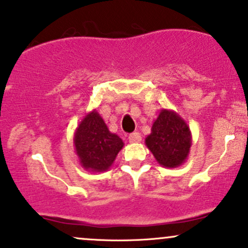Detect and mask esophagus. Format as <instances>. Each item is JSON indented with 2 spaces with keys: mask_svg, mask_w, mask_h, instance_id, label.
<instances>
[{
  "mask_svg": "<svg viewBox=\"0 0 248 248\" xmlns=\"http://www.w3.org/2000/svg\"><path fill=\"white\" fill-rule=\"evenodd\" d=\"M129 142H133V144H134V142H140L141 141V135H140V133H138V132H135V133H132L131 135H129Z\"/></svg>",
  "mask_w": 248,
  "mask_h": 248,
  "instance_id": "obj_1",
  "label": "esophagus"
}]
</instances>
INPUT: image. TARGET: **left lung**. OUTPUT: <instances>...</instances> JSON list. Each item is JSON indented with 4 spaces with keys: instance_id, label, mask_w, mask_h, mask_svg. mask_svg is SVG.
Segmentation results:
<instances>
[{
    "instance_id": "left-lung-1",
    "label": "left lung",
    "mask_w": 248,
    "mask_h": 248,
    "mask_svg": "<svg viewBox=\"0 0 248 248\" xmlns=\"http://www.w3.org/2000/svg\"><path fill=\"white\" fill-rule=\"evenodd\" d=\"M145 145L159 165L166 169L178 168L189 157L192 145L191 131L178 113L163 108L146 137Z\"/></svg>"
}]
</instances>
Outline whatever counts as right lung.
I'll use <instances>...</instances> for the list:
<instances>
[{"label": "right lung", "mask_w": 248, "mask_h": 248, "mask_svg": "<svg viewBox=\"0 0 248 248\" xmlns=\"http://www.w3.org/2000/svg\"><path fill=\"white\" fill-rule=\"evenodd\" d=\"M124 141L107 127L96 109L85 114L74 134V146L80 166L90 172H104L111 168Z\"/></svg>", "instance_id": "add662e5"}]
</instances>
